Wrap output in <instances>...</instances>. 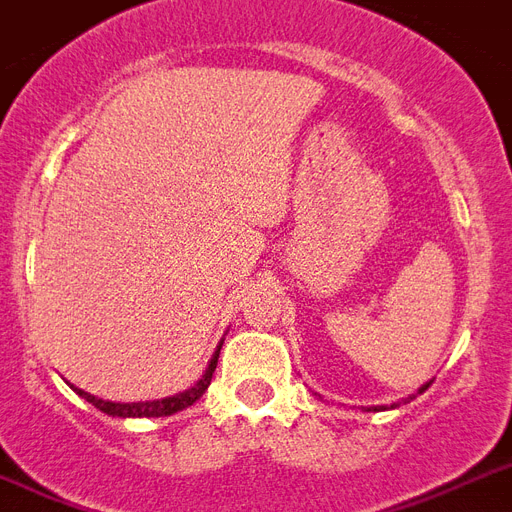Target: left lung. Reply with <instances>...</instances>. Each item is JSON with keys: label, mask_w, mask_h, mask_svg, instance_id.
<instances>
[{"label": "left lung", "mask_w": 512, "mask_h": 512, "mask_svg": "<svg viewBox=\"0 0 512 512\" xmlns=\"http://www.w3.org/2000/svg\"><path fill=\"white\" fill-rule=\"evenodd\" d=\"M424 389H429V384H424V386H421V389H419V392H416V395H421V392H424ZM416 395H411V397H405L403 403H411V400H413V397H416ZM378 408H384V405H373V411H378ZM392 408H397V403H395V405H392ZM368 411H370V408H368Z\"/></svg>", "instance_id": "obj_1"}]
</instances>
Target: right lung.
Returning <instances> with one entry per match:
<instances>
[{
	"label": "right lung",
	"mask_w": 512,
	"mask_h": 512,
	"mask_svg": "<svg viewBox=\"0 0 512 512\" xmlns=\"http://www.w3.org/2000/svg\"><path fill=\"white\" fill-rule=\"evenodd\" d=\"M220 349H222V343L217 346V351H214V357L212 362H209V368H206L204 376L195 381V386H190V389H185V392H179V395L174 397H163V400H147V403H109V400L93 397L91 392H85V389H77V386H72V389L77 392V395L83 397V400L96 405L99 411L107 413V416H123V419H128V416H171V413H177L182 411V408H187V405H193L195 400L209 389V384H212V373L214 368H217Z\"/></svg>",
	"instance_id": "add662e5"
}]
</instances>
